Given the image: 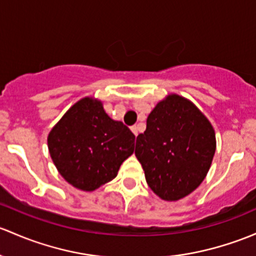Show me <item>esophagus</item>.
Instances as JSON below:
<instances>
[{
  "instance_id": "esophagus-1",
  "label": "esophagus",
  "mask_w": 256,
  "mask_h": 256,
  "mask_svg": "<svg viewBox=\"0 0 256 256\" xmlns=\"http://www.w3.org/2000/svg\"><path fill=\"white\" fill-rule=\"evenodd\" d=\"M131 131L135 134V136H137V135H138V126H137V125L132 126V128H131Z\"/></svg>"
}]
</instances>
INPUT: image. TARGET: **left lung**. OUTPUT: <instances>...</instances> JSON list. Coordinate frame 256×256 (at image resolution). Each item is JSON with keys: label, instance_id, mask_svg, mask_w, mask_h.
<instances>
[{"label": "left lung", "instance_id": "left-lung-1", "mask_svg": "<svg viewBox=\"0 0 256 256\" xmlns=\"http://www.w3.org/2000/svg\"><path fill=\"white\" fill-rule=\"evenodd\" d=\"M216 152L214 126L195 104L168 94L147 118L136 138L135 154L152 192L178 201L204 182Z\"/></svg>", "mask_w": 256, "mask_h": 256}]
</instances>
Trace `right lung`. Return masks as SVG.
<instances>
[{
    "label": "right lung",
    "mask_w": 256,
    "mask_h": 256,
    "mask_svg": "<svg viewBox=\"0 0 256 256\" xmlns=\"http://www.w3.org/2000/svg\"><path fill=\"white\" fill-rule=\"evenodd\" d=\"M58 173L68 184L93 192L118 176L134 153L135 135L106 114L103 103L86 96L70 108L48 136Z\"/></svg>",
    "instance_id": "obj_1"
}]
</instances>
